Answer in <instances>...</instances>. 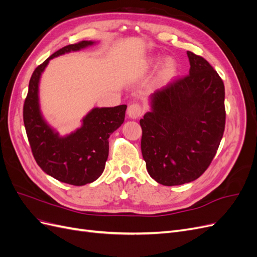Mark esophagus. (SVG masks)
I'll return each mask as SVG.
<instances>
[{"label": "esophagus", "instance_id": "esophagus-1", "mask_svg": "<svg viewBox=\"0 0 257 257\" xmlns=\"http://www.w3.org/2000/svg\"><path fill=\"white\" fill-rule=\"evenodd\" d=\"M127 114L131 119H137L144 114V108L137 103L132 104L127 108Z\"/></svg>", "mask_w": 257, "mask_h": 257}]
</instances>
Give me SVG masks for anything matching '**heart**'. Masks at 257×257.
Segmentation results:
<instances>
[{"label": "heart", "mask_w": 257, "mask_h": 257, "mask_svg": "<svg viewBox=\"0 0 257 257\" xmlns=\"http://www.w3.org/2000/svg\"><path fill=\"white\" fill-rule=\"evenodd\" d=\"M157 63V59H149L145 64V67H149L152 66ZM177 71V64L174 59L172 58H166L164 61L162 62L161 68H160V76L163 77V78H166V77L173 76Z\"/></svg>", "instance_id": "heart-1"}]
</instances>
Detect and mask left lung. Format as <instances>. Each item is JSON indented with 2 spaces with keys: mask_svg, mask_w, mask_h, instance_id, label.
Instances as JSON below:
<instances>
[{
  "mask_svg": "<svg viewBox=\"0 0 257 257\" xmlns=\"http://www.w3.org/2000/svg\"><path fill=\"white\" fill-rule=\"evenodd\" d=\"M186 53L189 75L151 94V110L139 121L148 173L167 186L189 183L203 175L225 128L223 80L203 57Z\"/></svg>",
  "mask_w": 257,
  "mask_h": 257,
  "instance_id": "1",
  "label": "left lung"
}]
</instances>
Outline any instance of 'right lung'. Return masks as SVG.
Wrapping results in <instances>:
<instances>
[{"mask_svg": "<svg viewBox=\"0 0 257 257\" xmlns=\"http://www.w3.org/2000/svg\"><path fill=\"white\" fill-rule=\"evenodd\" d=\"M94 44L82 41L65 46L38 65L30 79L23 106V122L37 165L57 180L78 186L95 181L103 174L109 152L108 138L123 123L126 105L93 108L82 119L79 128L60 136L42 114L38 85L51 59Z\"/></svg>", "mask_w": 257, "mask_h": 257, "instance_id": "right-lung-1", "label": "right lung"}]
</instances>
